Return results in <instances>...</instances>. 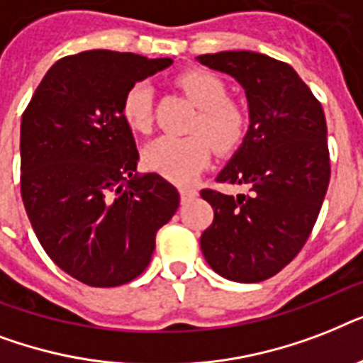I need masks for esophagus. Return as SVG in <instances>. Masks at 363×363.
I'll return each instance as SVG.
<instances>
[{
	"label": "esophagus",
	"instance_id": "1",
	"mask_svg": "<svg viewBox=\"0 0 363 363\" xmlns=\"http://www.w3.org/2000/svg\"><path fill=\"white\" fill-rule=\"evenodd\" d=\"M196 198H198V190H194V188H181L182 203H188V201H192Z\"/></svg>",
	"mask_w": 363,
	"mask_h": 363
}]
</instances>
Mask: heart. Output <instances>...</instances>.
<instances>
[{
	"label": "heart",
	"mask_w": 363,
	"mask_h": 363,
	"mask_svg": "<svg viewBox=\"0 0 363 363\" xmlns=\"http://www.w3.org/2000/svg\"><path fill=\"white\" fill-rule=\"evenodd\" d=\"M179 84L199 107L192 125L194 133L205 135L211 145L222 152L241 143L247 130V115L239 104L228 99V88L211 71H188L179 77ZM122 116L133 131H147L152 124V86L139 81L125 90ZM209 143L201 135H160L143 148V162L148 169L177 182L188 184L209 164Z\"/></svg>",
	"instance_id": "1"
}]
</instances>
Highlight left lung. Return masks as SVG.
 <instances>
[{
    "mask_svg": "<svg viewBox=\"0 0 363 363\" xmlns=\"http://www.w3.org/2000/svg\"><path fill=\"white\" fill-rule=\"evenodd\" d=\"M198 62L245 90L250 124L216 181L252 192L233 198L201 190L215 211L201 250L228 281H265L296 258L320 213L330 184L326 116L284 62L250 50L201 54Z\"/></svg>",
    "mask_w": 363,
    "mask_h": 363,
    "instance_id": "1",
    "label": "left lung"
}]
</instances>
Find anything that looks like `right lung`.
Wrapping results in <instances>:
<instances>
[{
    "label": "right lung",
    "mask_w": 363,
    "mask_h": 363,
    "mask_svg": "<svg viewBox=\"0 0 363 363\" xmlns=\"http://www.w3.org/2000/svg\"><path fill=\"white\" fill-rule=\"evenodd\" d=\"M171 64L115 50L65 56L22 115L28 218L54 264L88 286H121L141 275L156 232L179 209L171 182L137 173L139 152L122 116L125 90Z\"/></svg>",
    "instance_id": "1"
}]
</instances>
